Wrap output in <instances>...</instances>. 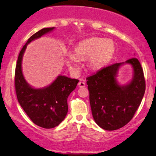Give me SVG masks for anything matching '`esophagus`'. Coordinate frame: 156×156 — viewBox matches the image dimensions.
<instances>
[{"label": "esophagus", "mask_w": 156, "mask_h": 156, "mask_svg": "<svg viewBox=\"0 0 156 156\" xmlns=\"http://www.w3.org/2000/svg\"><path fill=\"white\" fill-rule=\"evenodd\" d=\"M86 86V83H85V82L83 81H80L78 83V87L80 88H83Z\"/></svg>", "instance_id": "esophagus-1"}]
</instances>
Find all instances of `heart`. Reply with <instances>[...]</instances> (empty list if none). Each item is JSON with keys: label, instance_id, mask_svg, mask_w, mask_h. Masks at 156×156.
Wrapping results in <instances>:
<instances>
[{"label": "heart", "instance_id": "b5f03b06", "mask_svg": "<svg viewBox=\"0 0 156 156\" xmlns=\"http://www.w3.org/2000/svg\"><path fill=\"white\" fill-rule=\"evenodd\" d=\"M114 53L115 46L113 42L98 37L83 40L78 43L73 49V55L77 58L84 59L90 57L89 66L94 70H99L107 66L113 59ZM74 56L71 54L68 55L66 62L69 68L76 71L79 65Z\"/></svg>", "mask_w": 156, "mask_h": 156}]
</instances>
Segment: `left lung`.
<instances>
[{"mask_svg":"<svg viewBox=\"0 0 156 156\" xmlns=\"http://www.w3.org/2000/svg\"><path fill=\"white\" fill-rule=\"evenodd\" d=\"M126 63L133 67V78L127 84L119 85L115 78L118 70ZM86 80L93 117L100 127L116 130L133 119L145 90L143 70L137 58L105 67Z\"/></svg>","mask_w":156,"mask_h":156,"instance_id":"8db88e82","label":"left lung"}]
</instances>
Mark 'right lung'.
Returning a JSON list of instances; mask_svg holds the SVG:
<instances>
[{
	"mask_svg": "<svg viewBox=\"0 0 156 156\" xmlns=\"http://www.w3.org/2000/svg\"><path fill=\"white\" fill-rule=\"evenodd\" d=\"M54 29L55 27H50L41 29L27 40L19 55L15 71V88L18 101L35 125L46 129L59 125L66 118L68 110V97L76 88L79 80L58 76L48 86L34 88L25 80L21 62L27 44Z\"/></svg>",
	"mask_w": 156,
	"mask_h": 156,
	"instance_id": "1",
	"label": "right lung"
}]
</instances>
